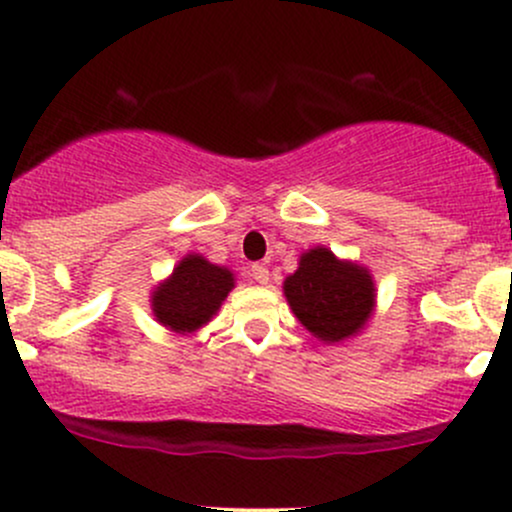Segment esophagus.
<instances>
[{"instance_id":"esophagus-1","label":"esophagus","mask_w":512,"mask_h":512,"mask_svg":"<svg viewBox=\"0 0 512 512\" xmlns=\"http://www.w3.org/2000/svg\"><path fill=\"white\" fill-rule=\"evenodd\" d=\"M250 272H252V279H255L257 284H267L269 282V269L262 265V262H255Z\"/></svg>"}]
</instances>
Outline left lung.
Listing matches in <instances>:
<instances>
[{"mask_svg":"<svg viewBox=\"0 0 512 512\" xmlns=\"http://www.w3.org/2000/svg\"><path fill=\"white\" fill-rule=\"evenodd\" d=\"M374 291L367 267L338 260L328 247L303 252L299 269L284 279V296L294 316L323 342L357 335L374 311Z\"/></svg>","mask_w":512,"mask_h":512,"instance_id":"8db88e82","label":"left lung"}]
</instances>
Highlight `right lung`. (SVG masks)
Returning <instances> with one entry per match:
<instances>
[{"label": "right lung", "instance_id": "obj_1", "mask_svg": "<svg viewBox=\"0 0 512 512\" xmlns=\"http://www.w3.org/2000/svg\"><path fill=\"white\" fill-rule=\"evenodd\" d=\"M235 286L233 272L211 265L201 255H187L172 277L150 296L155 318L174 333H194L216 316L228 291Z\"/></svg>", "mask_w": 512, "mask_h": 512}]
</instances>
